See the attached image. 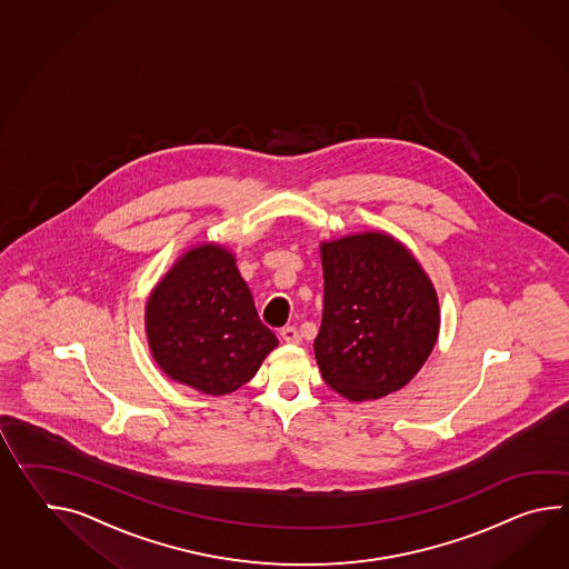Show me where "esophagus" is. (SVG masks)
<instances>
[{"mask_svg": "<svg viewBox=\"0 0 569 569\" xmlns=\"http://www.w3.org/2000/svg\"><path fill=\"white\" fill-rule=\"evenodd\" d=\"M279 337L283 341L290 342V345H300V341H302V337H300V332H298L296 327H283V329L279 330Z\"/></svg>", "mask_w": 569, "mask_h": 569, "instance_id": "obj_1", "label": "esophagus"}]
</instances>
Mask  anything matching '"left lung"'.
<instances>
[{
	"label": "left lung",
	"instance_id": "8db88e82",
	"mask_svg": "<svg viewBox=\"0 0 569 569\" xmlns=\"http://www.w3.org/2000/svg\"><path fill=\"white\" fill-rule=\"evenodd\" d=\"M325 303L316 363L353 402L405 388L439 335L437 293L417 259L381 232L322 244Z\"/></svg>",
	"mask_w": 569,
	"mask_h": 569
}]
</instances>
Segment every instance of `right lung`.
Here are the masks:
<instances>
[{"label":"right lung","instance_id":"obj_1","mask_svg":"<svg viewBox=\"0 0 569 569\" xmlns=\"http://www.w3.org/2000/svg\"><path fill=\"white\" fill-rule=\"evenodd\" d=\"M147 335L169 378L212 396L239 390L278 347L234 257L214 244L183 254L159 281L147 303Z\"/></svg>","mask_w":569,"mask_h":569}]
</instances>
